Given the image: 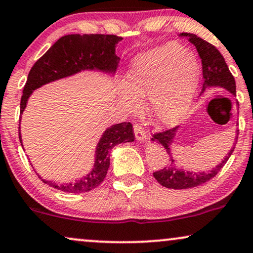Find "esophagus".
Instances as JSON below:
<instances>
[{
  "instance_id": "obj_1",
  "label": "esophagus",
  "mask_w": 253,
  "mask_h": 253,
  "mask_svg": "<svg viewBox=\"0 0 253 253\" xmlns=\"http://www.w3.org/2000/svg\"><path fill=\"white\" fill-rule=\"evenodd\" d=\"M134 134H135V139L139 141V142H142L147 139V133L142 127L139 126V125H135L134 126Z\"/></svg>"
}]
</instances>
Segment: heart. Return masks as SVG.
<instances>
[{
    "label": "heart",
    "instance_id": "b5f03b06",
    "mask_svg": "<svg viewBox=\"0 0 253 253\" xmlns=\"http://www.w3.org/2000/svg\"><path fill=\"white\" fill-rule=\"evenodd\" d=\"M199 80L197 56L179 42H168L134 56L118 93L125 109L133 113L146 100L153 123L171 128L190 112Z\"/></svg>",
    "mask_w": 253,
    "mask_h": 253
}]
</instances>
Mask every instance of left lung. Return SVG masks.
<instances>
[{
    "instance_id": "left-lung-1",
    "label": "left lung",
    "mask_w": 253,
    "mask_h": 253,
    "mask_svg": "<svg viewBox=\"0 0 253 253\" xmlns=\"http://www.w3.org/2000/svg\"><path fill=\"white\" fill-rule=\"evenodd\" d=\"M180 36L186 37L193 43L198 50V54H199V58L201 59L204 75V85L201 95L205 93L207 89L216 87V89L225 90L227 92L231 93V96L236 97V83H235V79L232 77L231 73L229 72L227 63H225L221 53L211 43L207 42L206 40L200 38L197 35H193V33H181ZM179 128L180 126H177L174 128L166 130L163 133L155 134L151 137L153 142H156L166 148L170 156V164H168V167L164 168V169L154 172L155 179L162 186L173 188V190H184V188L199 186V185L211 179L217 172H220V170L227 163V161L231 156L232 151L235 149V144H236V139L238 135V130H236L234 147L228 151V154L225 155L223 160L217 166H215L214 168H211V169L207 171H188L183 169V168L177 167V161L174 160L172 149H171L174 143V140H176Z\"/></svg>"
}]
</instances>
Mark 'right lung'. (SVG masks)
Wrapping results in <instances>:
<instances>
[{"label":"right lung","instance_id":"right-lung-1","mask_svg":"<svg viewBox=\"0 0 253 253\" xmlns=\"http://www.w3.org/2000/svg\"><path fill=\"white\" fill-rule=\"evenodd\" d=\"M121 40L123 38L112 35H68L61 37L30 70L21 99V118L33 91L46 84L83 72L102 73L113 79L120 62L116 48ZM19 141L23 146L21 130ZM133 141L132 124L111 125L104 130L97 143L93 167L85 176L74 183L58 184L55 181L43 179L40 174H37L45 184L67 193H83L91 191L106 177L110 167L111 149L119 143Z\"/></svg>","mask_w":253,"mask_h":253}]
</instances>
